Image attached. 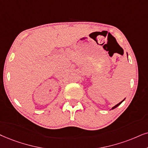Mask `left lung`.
<instances>
[{
    "label": "left lung",
    "mask_w": 148,
    "mask_h": 148,
    "mask_svg": "<svg viewBox=\"0 0 148 148\" xmlns=\"http://www.w3.org/2000/svg\"><path fill=\"white\" fill-rule=\"evenodd\" d=\"M127 55H128V54H127ZM124 100H125V98H124V100H123L122 101H121V102H119V103H118V104H116V105H115V106H113V107L111 108V109H114V108H115L116 107H117V106H119V105H120V104H121V103H122V102H124Z\"/></svg>",
    "instance_id": "8db88e82"
}]
</instances>
